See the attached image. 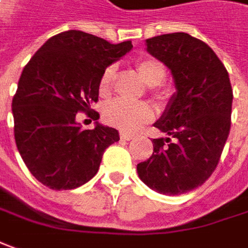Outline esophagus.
<instances>
[{
	"label": "esophagus",
	"instance_id": "1",
	"mask_svg": "<svg viewBox=\"0 0 248 248\" xmlns=\"http://www.w3.org/2000/svg\"><path fill=\"white\" fill-rule=\"evenodd\" d=\"M120 138H121V139H123V140H132V139H135V135L125 134V132H121Z\"/></svg>",
	"mask_w": 248,
	"mask_h": 248
}]
</instances>
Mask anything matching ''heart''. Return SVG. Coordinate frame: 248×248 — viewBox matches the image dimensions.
Wrapping results in <instances>:
<instances>
[{
	"instance_id": "1",
	"label": "heart",
	"mask_w": 248,
	"mask_h": 248,
	"mask_svg": "<svg viewBox=\"0 0 248 248\" xmlns=\"http://www.w3.org/2000/svg\"><path fill=\"white\" fill-rule=\"evenodd\" d=\"M135 70L141 81L150 86L151 92L156 97L162 95V82L166 78V67L159 59L151 56L141 58L135 63ZM116 67L113 64L108 66L104 70L98 90L100 94L107 97L112 92ZM104 119L107 124L117 128L124 132H135L144 124L154 119V109L148 102H127L123 100H116L108 104L104 109Z\"/></svg>"
}]
</instances>
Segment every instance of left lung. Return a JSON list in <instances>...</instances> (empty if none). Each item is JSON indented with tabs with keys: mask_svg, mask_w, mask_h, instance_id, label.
Masks as SVG:
<instances>
[{
	"mask_svg": "<svg viewBox=\"0 0 248 248\" xmlns=\"http://www.w3.org/2000/svg\"><path fill=\"white\" fill-rule=\"evenodd\" d=\"M147 51L171 70L177 93L154 124L169 138L153 139V155L138 174L154 190L177 196L202 185L217 167L231 129V82L213 49L184 32L147 39Z\"/></svg>",
	"mask_w": 248,
	"mask_h": 248,
	"instance_id": "left-lung-1",
	"label": "left lung"
}]
</instances>
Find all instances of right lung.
<instances>
[{
    "label": "right lung",
    "instance_id": "right-lung-1",
    "mask_svg": "<svg viewBox=\"0 0 248 248\" xmlns=\"http://www.w3.org/2000/svg\"><path fill=\"white\" fill-rule=\"evenodd\" d=\"M132 48V42L112 43L82 31L52 36L24 67L12 112L17 150L31 174L54 190H69L94 177L104 151L120 140L114 128L83 129L75 120L100 114L104 70Z\"/></svg>",
    "mask_w": 248,
    "mask_h": 248
}]
</instances>
